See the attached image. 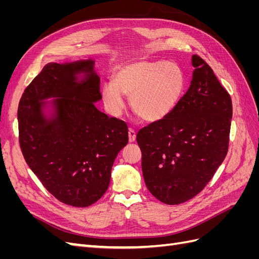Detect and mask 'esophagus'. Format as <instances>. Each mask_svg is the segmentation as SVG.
<instances>
[{"instance_id": "esophagus-1", "label": "esophagus", "mask_w": 259, "mask_h": 259, "mask_svg": "<svg viewBox=\"0 0 259 259\" xmlns=\"http://www.w3.org/2000/svg\"><path fill=\"white\" fill-rule=\"evenodd\" d=\"M135 139H136V132L134 130L131 128L128 131V140H130V143H134Z\"/></svg>"}]
</instances>
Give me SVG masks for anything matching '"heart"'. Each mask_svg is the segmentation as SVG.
<instances>
[{"instance_id": "b5f03b06", "label": "heart", "mask_w": 259, "mask_h": 259, "mask_svg": "<svg viewBox=\"0 0 259 259\" xmlns=\"http://www.w3.org/2000/svg\"><path fill=\"white\" fill-rule=\"evenodd\" d=\"M186 75L177 64L165 60H137L122 66L114 82H107L101 96L109 111L117 115L126 106L124 95L140 117L156 122L179 104L186 89Z\"/></svg>"}]
</instances>
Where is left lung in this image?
Segmentation results:
<instances>
[{
	"mask_svg": "<svg viewBox=\"0 0 259 259\" xmlns=\"http://www.w3.org/2000/svg\"><path fill=\"white\" fill-rule=\"evenodd\" d=\"M189 89L164 119L137 133L148 190L165 204L192 199L213 178L229 147L232 101L206 62L192 56Z\"/></svg>",
	"mask_w": 259,
	"mask_h": 259,
	"instance_id": "left-lung-1",
	"label": "left lung"
}]
</instances>
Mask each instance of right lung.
<instances>
[{
	"mask_svg": "<svg viewBox=\"0 0 259 259\" xmlns=\"http://www.w3.org/2000/svg\"><path fill=\"white\" fill-rule=\"evenodd\" d=\"M84 73L77 81L76 75ZM53 101L46 118L42 100ZM101 99L94 61L50 62L23 92L18 106L19 144L29 167L55 198L74 207L97 202L107 191L117 153L128 143L124 121L95 107Z\"/></svg>",
	"mask_w": 259,
	"mask_h": 259,
	"instance_id": "right-lung-1",
	"label": "right lung"
}]
</instances>
